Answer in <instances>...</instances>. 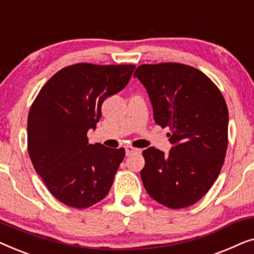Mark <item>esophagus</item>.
Listing matches in <instances>:
<instances>
[{
    "label": "esophagus",
    "instance_id": "obj_1",
    "mask_svg": "<svg viewBox=\"0 0 254 254\" xmlns=\"http://www.w3.org/2000/svg\"><path fill=\"white\" fill-rule=\"evenodd\" d=\"M140 152H141V149L133 148V147H130V145H127L126 147V155L127 156H130L134 154H140Z\"/></svg>",
    "mask_w": 254,
    "mask_h": 254
}]
</instances>
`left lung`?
<instances>
[{"instance_id": "1", "label": "left lung", "mask_w": 254, "mask_h": 254, "mask_svg": "<svg viewBox=\"0 0 254 254\" xmlns=\"http://www.w3.org/2000/svg\"><path fill=\"white\" fill-rule=\"evenodd\" d=\"M147 90L155 123L169 127V154L142 151L144 189L171 209L190 207L213 186L228 148L229 112L220 89L199 69L165 62L141 64L134 72Z\"/></svg>"}]
</instances>
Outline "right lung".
I'll use <instances>...</instances> for the list:
<instances>
[{"mask_svg": "<svg viewBox=\"0 0 254 254\" xmlns=\"http://www.w3.org/2000/svg\"><path fill=\"white\" fill-rule=\"evenodd\" d=\"M134 64H76L48 79L27 118V150L52 195L65 206L88 208L107 195L125 149L90 144L102 104L128 84Z\"/></svg>", "mask_w": 254, "mask_h": 254, "instance_id": "1", "label": "right lung"}]
</instances>
